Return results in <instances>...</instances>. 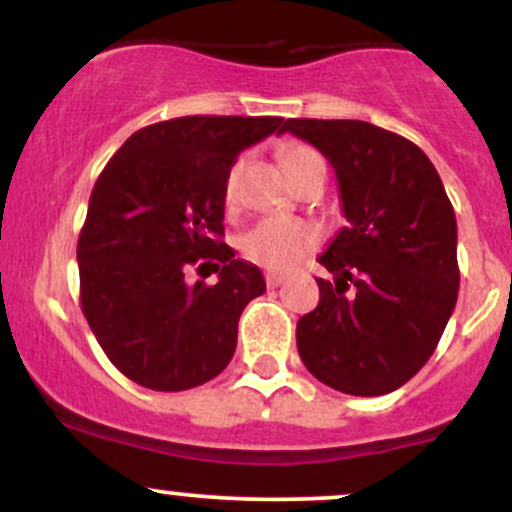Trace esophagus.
<instances>
[{
  "mask_svg": "<svg viewBox=\"0 0 512 512\" xmlns=\"http://www.w3.org/2000/svg\"><path fill=\"white\" fill-rule=\"evenodd\" d=\"M264 281H267L269 289H276V286H281L286 281L284 274H276V272H267L264 274Z\"/></svg>",
  "mask_w": 512,
  "mask_h": 512,
  "instance_id": "obj_1",
  "label": "esophagus"
}]
</instances>
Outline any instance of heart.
I'll return each instance as SVG.
<instances>
[{
  "label": "heart",
  "mask_w": 512,
  "mask_h": 512,
  "mask_svg": "<svg viewBox=\"0 0 512 512\" xmlns=\"http://www.w3.org/2000/svg\"><path fill=\"white\" fill-rule=\"evenodd\" d=\"M313 158L320 156L305 144H291L281 151V163H284L291 180ZM240 170H243V161H236L228 168L226 180H223V202L226 204L236 202ZM317 243H320L317 231L305 221L289 219V216H272V219L257 223L250 233H245L243 252L248 260L262 264V267L284 272V269L296 267L305 255H310L317 248Z\"/></svg>",
  "instance_id": "1"
}]
</instances>
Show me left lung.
<instances>
[{"label": "left lung", "mask_w": 512, "mask_h": 512, "mask_svg": "<svg viewBox=\"0 0 512 512\" xmlns=\"http://www.w3.org/2000/svg\"><path fill=\"white\" fill-rule=\"evenodd\" d=\"M284 132L325 154L346 226L317 279L320 303L296 325L320 383L378 397L414 378L443 337L460 289L457 221L438 170L409 139L363 120L291 117Z\"/></svg>", "instance_id": "8db88e82"}]
</instances>
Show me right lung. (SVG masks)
Instances as JSON below:
<instances>
[{
  "label": "right lung",
  "mask_w": 512,
  "mask_h": 512,
  "mask_svg": "<svg viewBox=\"0 0 512 512\" xmlns=\"http://www.w3.org/2000/svg\"><path fill=\"white\" fill-rule=\"evenodd\" d=\"M284 117L187 115L134 132L98 175L76 245L81 310L113 366L158 392L190 390L233 358L264 279L223 243V180ZM215 262L214 287L186 272Z\"/></svg>",
  "instance_id": "add662e5"
}]
</instances>
